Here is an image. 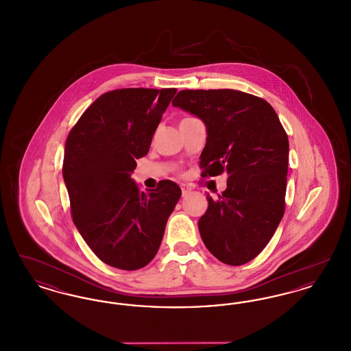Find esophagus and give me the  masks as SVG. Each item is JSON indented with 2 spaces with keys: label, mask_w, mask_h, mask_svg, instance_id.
Instances as JSON below:
<instances>
[{
  "label": "esophagus",
  "mask_w": 351,
  "mask_h": 351,
  "mask_svg": "<svg viewBox=\"0 0 351 351\" xmlns=\"http://www.w3.org/2000/svg\"><path fill=\"white\" fill-rule=\"evenodd\" d=\"M189 192H191V189H189L186 185H182V193H183V196H186Z\"/></svg>",
  "instance_id": "obj_1"
}]
</instances>
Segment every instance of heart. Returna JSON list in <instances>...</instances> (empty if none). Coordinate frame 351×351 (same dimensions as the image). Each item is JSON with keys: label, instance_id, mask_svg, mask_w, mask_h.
<instances>
[{"label": "heart", "instance_id": "b5f03b06", "mask_svg": "<svg viewBox=\"0 0 351 351\" xmlns=\"http://www.w3.org/2000/svg\"><path fill=\"white\" fill-rule=\"evenodd\" d=\"M186 118H192V117H186ZM186 118H184V119H186Z\"/></svg>", "mask_w": 351, "mask_h": 351}]
</instances>
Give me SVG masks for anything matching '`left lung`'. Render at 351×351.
<instances>
[{"label":"left lung","mask_w":351,"mask_h":351,"mask_svg":"<svg viewBox=\"0 0 351 351\" xmlns=\"http://www.w3.org/2000/svg\"><path fill=\"white\" fill-rule=\"evenodd\" d=\"M173 106L206 125L201 178L228 175V188L199 219L201 238L218 261L242 266L258 256L285 208L288 136L267 101L234 89H184Z\"/></svg>","instance_id":"obj_1"}]
</instances>
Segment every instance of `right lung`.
I'll list each match as a JSON object with an SVG mask.
<instances>
[{"label": "right lung", "mask_w": 351, "mask_h": 351, "mask_svg": "<svg viewBox=\"0 0 351 351\" xmlns=\"http://www.w3.org/2000/svg\"><path fill=\"white\" fill-rule=\"evenodd\" d=\"M176 90L106 92L68 134L63 178L72 219L90 250L112 267L134 271L150 263L182 196L171 180L142 192L132 179Z\"/></svg>", "instance_id": "obj_1"}]
</instances>
